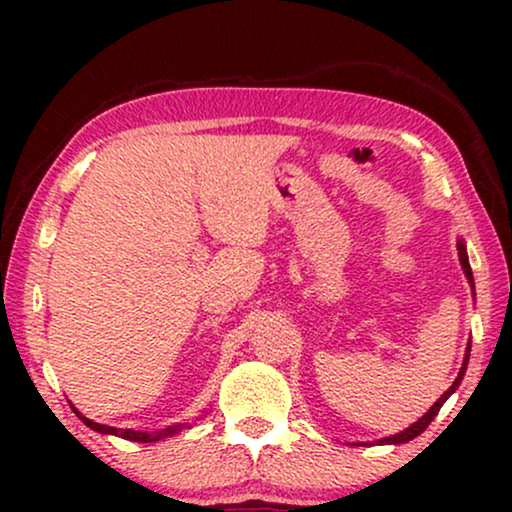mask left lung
<instances>
[{"label": "left lung", "mask_w": 512, "mask_h": 512, "mask_svg": "<svg viewBox=\"0 0 512 512\" xmlns=\"http://www.w3.org/2000/svg\"><path fill=\"white\" fill-rule=\"evenodd\" d=\"M457 249H459V261H461V268H464V275L468 277V284L473 286V272H471V263H468V254H466V244L464 242H459L457 244ZM468 356H471V342H468V347H466V356H464V363H461V370H459V375H457V380L452 382V387L445 391L443 396L438 398L436 403L431 405V410L426 412V415L422 417V419H417L415 424L412 426H408V429L405 431H401V433H394V436H387V438H380L377 440V445H401V443H408V440H412V438H417L419 433H422L426 426H429L431 422H433V417L438 415V410L443 408V403L447 401V398H450L454 391H457V387L461 384V380H464V373H466V366H468ZM356 445H363V443H356ZM373 445V443H370Z\"/></svg>", "instance_id": "left-lung-1"}]
</instances>
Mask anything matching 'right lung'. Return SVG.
Returning a JSON list of instances; mask_svg holds the SVG:
<instances>
[{
  "mask_svg": "<svg viewBox=\"0 0 512 512\" xmlns=\"http://www.w3.org/2000/svg\"><path fill=\"white\" fill-rule=\"evenodd\" d=\"M72 410L76 412V417H79L86 426H90V429H93V431H97V433H111V436H118V438H125V440H135V443H156V440H163L167 436H174V433H179L181 429H184V424L167 426V429H163V431H149V433H146V431H132V429H116V426L97 424V422H93V419L83 417L81 412L74 408V405H72Z\"/></svg>",
  "mask_w": 512,
  "mask_h": 512,
  "instance_id": "obj_1",
  "label": "right lung"
}]
</instances>
